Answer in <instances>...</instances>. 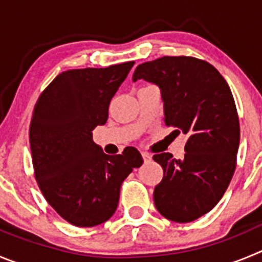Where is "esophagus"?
<instances>
[{
	"instance_id": "obj_1",
	"label": "esophagus",
	"mask_w": 262,
	"mask_h": 262,
	"mask_svg": "<svg viewBox=\"0 0 262 262\" xmlns=\"http://www.w3.org/2000/svg\"><path fill=\"white\" fill-rule=\"evenodd\" d=\"M142 158H143V160H145V163H147V161H150L151 159H152V156L147 152H142Z\"/></svg>"
}]
</instances>
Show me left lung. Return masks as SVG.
<instances>
[{
	"instance_id": "8db88e82",
	"label": "left lung",
	"mask_w": 262,
	"mask_h": 262,
	"mask_svg": "<svg viewBox=\"0 0 262 262\" xmlns=\"http://www.w3.org/2000/svg\"><path fill=\"white\" fill-rule=\"evenodd\" d=\"M141 79L159 86L165 124L187 137L183 159L154 155L164 170L154 203L165 219L191 222L214 208L235 170L241 129L233 94L213 66L191 57L142 63L133 73V81Z\"/></svg>"
}]
</instances>
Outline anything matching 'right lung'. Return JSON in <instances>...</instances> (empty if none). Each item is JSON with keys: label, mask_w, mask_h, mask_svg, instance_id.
Masks as SVG:
<instances>
[{"label": "right lung", "mask_w": 262, "mask_h": 262, "mask_svg": "<svg viewBox=\"0 0 262 262\" xmlns=\"http://www.w3.org/2000/svg\"><path fill=\"white\" fill-rule=\"evenodd\" d=\"M134 62L59 73L42 92L29 126L41 192L60 217L80 227L101 225L117 208L120 187L143 159L136 147L107 155L93 142Z\"/></svg>", "instance_id": "right-lung-1"}]
</instances>
